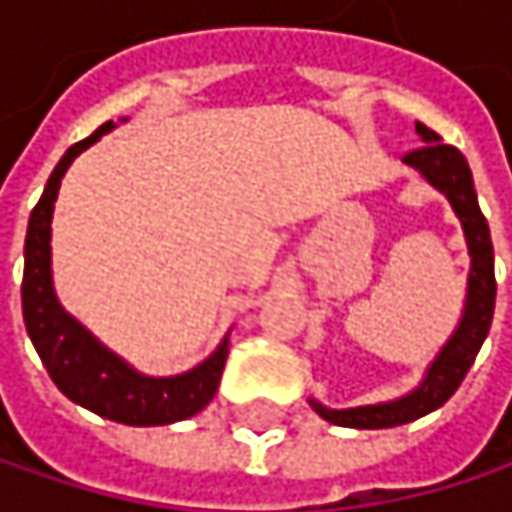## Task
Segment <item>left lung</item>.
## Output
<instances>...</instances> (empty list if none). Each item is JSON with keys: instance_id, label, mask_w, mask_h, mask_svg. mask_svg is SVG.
<instances>
[{"instance_id": "left-lung-1", "label": "left lung", "mask_w": 512, "mask_h": 512, "mask_svg": "<svg viewBox=\"0 0 512 512\" xmlns=\"http://www.w3.org/2000/svg\"><path fill=\"white\" fill-rule=\"evenodd\" d=\"M424 148L403 156L406 165L421 171L427 183H433L454 207L457 219L462 222V234L468 243L471 255V272H468V293H465V308H462L460 326L442 347L436 361L427 367L421 385L388 403H373V406H356V409H326L323 403L311 400L314 412L326 418L329 424L338 427H356V430H382V427H400L409 424L439 406H445L454 391L462 385L468 367L480 353L489 326H492V311H495V252H492V237L486 216L480 213L471 168L465 156L445 145L439 133H433L424 124H415Z\"/></svg>"}]
</instances>
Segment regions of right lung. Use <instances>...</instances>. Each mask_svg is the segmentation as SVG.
<instances>
[{
	"mask_svg": "<svg viewBox=\"0 0 512 512\" xmlns=\"http://www.w3.org/2000/svg\"><path fill=\"white\" fill-rule=\"evenodd\" d=\"M109 130H112V121H106L88 139L67 148V154L61 156V162L55 165V171L47 180L41 201L35 204L29 216L26 252H23L26 255L23 320L50 379L67 400L118 424L162 427V424H174V421L198 415L213 400L222 370H225V358H228V338L216 347L213 356L204 358L198 367L180 376H145L133 370L124 358L106 350L82 323H76L58 305L55 290H52L50 225L61 177L76 156L85 148H91Z\"/></svg>",
	"mask_w": 512,
	"mask_h": 512,
	"instance_id": "1",
	"label": "right lung"
}]
</instances>
